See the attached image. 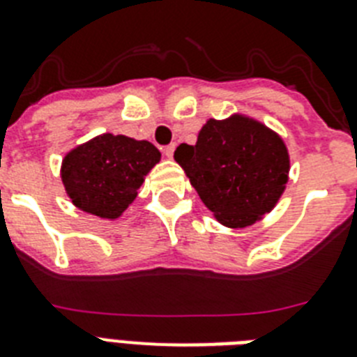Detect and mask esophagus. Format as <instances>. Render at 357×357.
Here are the masks:
<instances>
[{"label":"esophagus","mask_w":357,"mask_h":357,"mask_svg":"<svg viewBox=\"0 0 357 357\" xmlns=\"http://www.w3.org/2000/svg\"><path fill=\"white\" fill-rule=\"evenodd\" d=\"M174 151H176V146H174V145H169V146H165V149H163V154L167 155V158H172V155H174Z\"/></svg>","instance_id":"34e87169"}]
</instances>
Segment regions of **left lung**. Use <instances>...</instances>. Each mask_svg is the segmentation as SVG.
<instances>
[{
	"mask_svg": "<svg viewBox=\"0 0 357 357\" xmlns=\"http://www.w3.org/2000/svg\"><path fill=\"white\" fill-rule=\"evenodd\" d=\"M174 160L215 220L230 229H245L261 220L280 202L289 181L285 142L241 114L208 119L196 145L181 143Z\"/></svg>",
	"mask_w": 357,
	"mask_h": 357,
	"instance_id": "obj_1",
	"label": "left lung"
}]
</instances>
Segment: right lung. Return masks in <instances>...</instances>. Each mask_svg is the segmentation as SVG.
<instances>
[{
    "instance_id": "obj_1",
    "label": "right lung",
    "mask_w": 357,
    "mask_h": 357,
    "mask_svg": "<svg viewBox=\"0 0 357 357\" xmlns=\"http://www.w3.org/2000/svg\"><path fill=\"white\" fill-rule=\"evenodd\" d=\"M160 160L161 152L151 142L101 134L63 158L61 181L79 211L118 220Z\"/></svg>"
}]
</instances>
